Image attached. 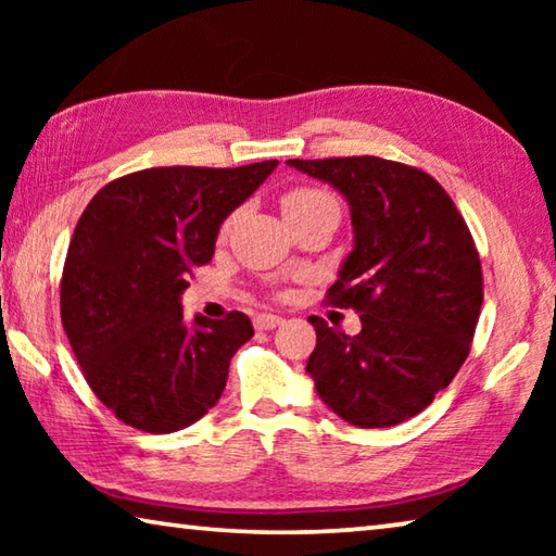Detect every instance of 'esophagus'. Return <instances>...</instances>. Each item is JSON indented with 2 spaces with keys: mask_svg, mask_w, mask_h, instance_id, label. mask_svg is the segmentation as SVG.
<instances>
[{
  "mask_svg": "<svg viewBox=\"0 0 556 556\" xmlns=\"http://www.w3.org/2000/svg\"><path fill=\"white\" fill-rule=\"evenodd\" d=\"M281 324H285V318L277 314H260L255 318V328H260V331H271V328H277Z\"/></svg>",
  "mask_w": 556,
  "mask_h": 556,
  "instance_id": "1",
  "label": "esophagus"
}]
</instances>
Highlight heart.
<instances>
[{
  "instance_id": "b5f03b06",
  "label": "heart",
  "mask_w": 556,
  "mask_h": 556,
  "mask_svg": "<svg viewBox=\"0 0 556 556\" xmlns=\"http://www.w3.org/2000/svg\"><path fill=\"white\" fill-rule=\"evenodd\" d=\"M326 201H333L326 191L301 186V188H291L289 193L281 195V211H285V215H294L306 208H314V205L326 203Z\"/></svg>"
}]
</instances>
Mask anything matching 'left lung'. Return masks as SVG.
Segmentation results:
<instances>
[{
	"label": "left lung",
	"instance_id": "obj_1",
	"mask_svg": "<svg viewBox=\"0 0 556 556\" xmlns=\"http://www.w3.org/2000/svg\"><path fill=\"white\" fill-rule=\"evenodd\" d=\"M338 188L355 244L326 301L361 314L345 336L312 316L306 372L338 417L394 427L427 409L470 353L483 271L464 215L434 176L380 156L289 159Z\"/></svg>",
	"mask_w": 556,
	"mask_h": 556
}]
</instances>
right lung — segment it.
Instances as JSON below:
<instances>
[{
  "label": "right lung",
  "instance_id": "right-lung-1",
  "mask_svg": "<svg viewBox=\"0 0 556 556\" xmlns=\"http://www.w3.org/2000/svg\"><path fill=\"white\" fill-rule=\"evenodd\" d=\"M277 164L144 168L102 186L83 211L61 321L90 390L125 425L172 434L220 400L230 357L255 328L242 312L188 326L181 294L211 262L220 223Z\"/></svg>",
  "mask_w": 556,
  "mask_h": 556
}]
</instances>
